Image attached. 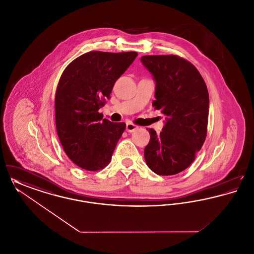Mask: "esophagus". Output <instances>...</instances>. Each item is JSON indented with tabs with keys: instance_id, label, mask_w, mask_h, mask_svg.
Returning <instances> with one entry per match:
<instances>
[{
	"instance_id": "obj_1",
	"label": "esophagus",
	"mask_w": 254,
	"mask_h": 254,
	"mask_svg": "<svg viewBox=\"0 0 254 254\" xmlns=\"http://www.w3.org/2000/svg\"><path fill=\"white\" fill-rule=\"evenodd\" d=\"M137 128H138V127L136 125L132 124V123H127V131H128V132H133Z\"/></svg>"
}]
</instances>
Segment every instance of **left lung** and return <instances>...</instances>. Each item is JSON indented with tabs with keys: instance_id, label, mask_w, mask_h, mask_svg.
Instances as JSON below:
<instances>
[{
	"instance_id": "8db88e82",
	"label": "left lung",
	"mask_w": 254,
	"mask_h": 254,
	"mask_svg": "<svg viewBox=\"0 0 254 254\" xmlns=\"http://www.w3.org/2000/svg\"><path fill=\"white\" fill-rule=\"evenodd\" d=\"M156 82L152 106L167 121L163 131L152 128L145 147L146 165L158 175H174L189 168L204 145L209 98L203 77L193 64L177 55L141 58Z\"/></svg>"
}]
</instances>
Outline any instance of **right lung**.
Segmentation results:
<instances>
[{"label":"right lung","instance_id":"obj_1","mask_svg":"<svg viewBox=\"0 0 254 254\" xmlns=\"http://www.w3.org/2000/svg\"><path fill=\"white\" fill-rule=\"evenodd\" d=\"M137 52L89 51L64 70L55 94V121L61 145L78 167L105 169L126 129L125 123L103 119L99 109Z\"/></svg>","mask_w":254,"mask_h":254}]
</instances>
